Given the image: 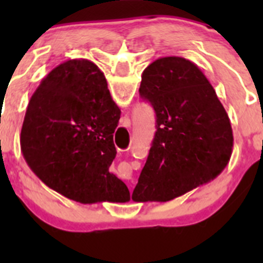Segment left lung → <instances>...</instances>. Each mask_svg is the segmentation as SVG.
Returning <instances> with one entry per match:
<instances>
[{"label":"left lung","instance_id":"8db88e82","mask_svg":"<svg viewBox=\"0 0 263 263\" xmlns=\"http://www.w3.org/2000/svg\"><path fill=\"white\" fill-rule=\"evenodd\" d=\"M139 95L154 108L157 132L134 201H168L227 167L233 148L231 121L196 64L180 57L154 60L143 71Z\"/></svg>","mask_w":263,"mask_h":263}]
</instances>
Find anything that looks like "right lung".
Returning a JSON list of instances; mask_svg holds the SVG:
<instances>
[{
  "label": "right lung",
  "mask_w": 263,
  "mask_h": 263,
  "mask_svg": "<svg viewBox=\"0 0 263 263\" xmlns=\"http://www.w3.org/2000/svg\"><path fill=\"white\" fill-rule=\"evenodd\" d=\"M120 116L99 67L68 60L30 99L21 130L23 158L42 182L68 199L125 203L126 184L109 173Z\"/></svg>",
  "instance_id": "obj_1"
}]
</instances>
